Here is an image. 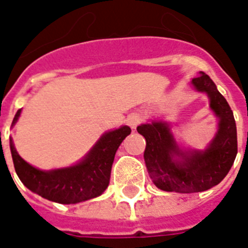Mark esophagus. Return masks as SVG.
<instances>
[{
  "label": "esophagus",
  "mask_w": 248,
  "mask_h": 248,
  "mask_svg": "<svg viewBox=\"0 0 248 248\" xmlns=\"http://www.w3.org/2000/svg\"><path fill=\"white\" fill-rule=\"evenodd\" d=\"M126 122H128V124L130 125L131 129H135L139 125L140 123L143 122V117H141L139 113H131L129 114L128 118H126Z\"/></svg>",
  "instance_id": "obj_1"
}]
</instances>
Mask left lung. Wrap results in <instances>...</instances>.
<instances>
[{"mask_svg": "<svg viewBox=\"0 0 248 248\" xmlns=\"http://www.w3.org/2000/svg\"><path fill=\"white\" fill-rule=\"evenodd\" d=\"M191 84L207 94L210 108L218 118V129L205 150H183L165 122H151L137 128L146 140L144 160L157 189L169 192L206 191L223 180L237 155V130L231 108L211 78L200 72Z\"/></svg>", "mask_w": 248, "mask_h": 248, "instance_id": "8db88e82", "label": "left lung"}]
</instances>
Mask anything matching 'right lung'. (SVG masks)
<instances>
[{
	"label": "right lung",
	"mask_w": 248,
	"mask_h": 248,
	"mask_svg": "<svg viewBox=\"0 0 248 248\" xmlns=\"http://www.w3.org/2000/svg\"><path fill=\"white\" fill-rule=\"evenodd\" d=\"M19 114L21 109L13 118L12 125ZM130 133L131 129L126 125L104 133L80 163L49 171L39 170L22 159L10 138L13 165L23 185L39 196L65 205L82 202L97 198L108 187L115 153Z\"/></svg>",
	"instance_id": "right-lung-1"
}]
</instances>
